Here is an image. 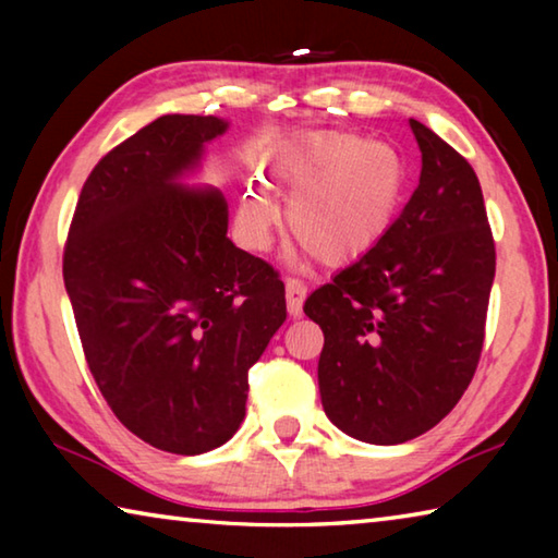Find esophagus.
<instances>
[{
  "instance_id": "34e87169",
  "label": "esophagus",
  "mask_w": 558,
  "mask_h": 558,
  "mask_svg": "<svg viewBox=\"0 0 558 558\" xmlns=\"http://www.w3.org/2000/svg\"><path fill=\"white\" fill-rule=\"evenodd\" d=\"M307 298V288L302 286L300 280L288 278L286 280V300H288V313L290 317H300L302 315V302Z\"/></svg>"
}]
</instances>
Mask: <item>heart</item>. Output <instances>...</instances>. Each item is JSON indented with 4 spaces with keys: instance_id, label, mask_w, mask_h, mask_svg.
<instances>
[{
    "instance_id": "1",
    "label": "heart",
    "mask_w": 558,
    "mask_h": 558,
    "mask_svg": "<svg viewBox=\"0 0 558 558\" xmlns=\"http://www.w3.org/2000/svg\"><path fill=\"white\" fill-rule=\"evenodd\" d=\"M270 172L290 196L288 229L323 263L339 268L364 256L389 231L403 202L409 169L389 143L347 130H310L288 140ZM278 206L263 179H251L239 204V226L253 248H266Z\"/></svg>"
}]
</instances>
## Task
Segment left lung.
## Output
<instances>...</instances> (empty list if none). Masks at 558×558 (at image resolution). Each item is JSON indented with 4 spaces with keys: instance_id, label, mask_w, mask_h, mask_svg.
Wrapping results in <instances>:
<instances>
[{
    "instance_id": "8db88e82",
    "label": "left lung",
    "mask_w": 558,
    "mask_h": 558,
    "mask_svg": "<svg viewBox=\"0 0 558 558\" xmlns=\"http://www.w3.org/2000/svg\"><path fill=\"white\" fill-rule=\"evenodd\" d=\"M421 179L379 243L305 300L319 396L339 430L399 446L446 418L483 352L495 241L475 169L409 120Z\"/></svg>"
}]
</instances>
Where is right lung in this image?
<instances>
[{
	"instance_id": "add662e5",
	"label": "right lung",
	"mask_w": 558,
	"mask_h": 558,
	"mask_svg": "<svg viewBox=\"0 0 558 558\" xmlns=\"http://www.w3.org/2000/svg\"><path fill=\"white\" fill-rule=\"evenodd\" d=\"M216 116H162L100 159L83 184L63 280L93 379L149 446L202 456L239 430L248 369L286 323V286L235 248L229 204L186 182Z\"/></svg>"
}]
</instances>
